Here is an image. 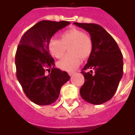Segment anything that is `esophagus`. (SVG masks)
I'll return each mask as SVG.
<instances>
[{"instance_id": "esophagus-1", "label": "esophagus", "mask_w": 135, "mask_h": 135, "mask_svg": "<svg viewBox=\"0 0 135 135\" xmlns=\"http://www.w3.org/2000/svg\"><path fill=\"white\" fill-rule=\"evenodd\" d=\"M74 74H75V72H69V75H70V76H72Z\"/></svg>"}]
</instances>
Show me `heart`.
I'll list each match as a JSON object with an SVG mask.
<instances>
[{"mask_svg":"<svg viewBox=\"0 0 135 135\" xmlns=\"http://www.w3.org/2000/svg\"><path fill=\"white\" fill-rule=\"evenodd\" d=\"M57 64L62 70L74 71L80 64V60L89 57L92 51V42L89 35L78 29H68L60 34V40L51 37L48 42V49L50 54L55 58L63 57Z\"/></svg>","mask_w":135,"mask_h":135,"instance_id":"heart-1","label":"heart"}]
</instances>
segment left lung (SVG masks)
Wrapping results in <instances>:
<instances>
[{"instance_id":"1","label":"left lung","mask_w":135,"mask_h":135,"mask_svg":"<svg viewBox=\"0 0 135 135\" xmlns=\"http://www.w3.org/2000/svg\"><path fill=\"white\" fill-rule=\"evenodd\" d=\"M74 24L89 33L92 42V51L81 71L85 82L80 94L86 102L102 104L113 97L123 77L122 52L114 39L101 26L84 23ZM87 69H91L90 71L86 72Z\"/></svg>"}]
</instances>
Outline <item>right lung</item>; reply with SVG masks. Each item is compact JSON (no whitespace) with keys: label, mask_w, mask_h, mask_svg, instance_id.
Instances as JSON below:
<instances>
[{"label":"right lung","mask_w":135,"mask_h":135,"mask_svg":"<svg viewBox=\"0 0 135 135\" xmlns=\"http://www.w3.org/2000/svg\"><path fill=\"white\" fill-rule=\"evenodd\" d=\"M69 24L66 21L38 22L23 34L17 46V78L26 97L35 104L45 106L55 102L61 86L70 78L66 71L55 68V60L48 49L49 39Z\"/></svg>","instance_id":"add662e5"}]
</instances>
